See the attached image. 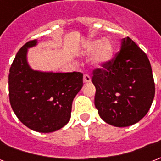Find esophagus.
Instances as JSON below:
<instances>
[{
	"label": "esophagus",
	"instance_id": "esophagus-1",
	"mask_svg": "<svg viewBox=\"0 0 161 161\" xmlns=\"http://www.w3.org/2000/svg\"><path fill=\"white\" fill-rule=\"evenodd\" d=\"M91 81V77L89 74H84V83H89Z\"/></svg>",
	"mask_w": 161,
	"mask_h": 161
}]
</instances>
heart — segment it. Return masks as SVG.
<instances>
[{
    "instance_id": "b5f03b06",
    "label": "heart",
    "mask_w": 161,
    "mask_h": 161,
    "mask_svg": "<svg viewBox=\"0 0 161 161\" xmlns=\"http://www.w3.org/2000/svg\"><path fill=\"white\" fill-rule=\"evenodd\" d=\"M86 53H94L93 61L97 64H102L111 58L113 48L111 44L108 40H103L102 42L100 40H94L90 44Z\"/></svg>"
}]
</instances>
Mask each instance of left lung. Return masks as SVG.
Returning <instances> with one entry per match:
<instances>
[{
    "label": "left lung",
    "instance_id": "8db88e82",
    "mask_svg": "<svg viewBox=\"0 0 161 161\" xmlns=\"http://www.w3.org/2000/svg\"><path fill=\"white\" fill-rule=\"evenodd\" d=\"M93 70L95 106L105 122L128 127L148 112L155 93L152 67L147 54L130 38L121 40L115 57Z\"/></svg>",
    "mask_w": 161,
    "mask_h": 161
}]
</instances>
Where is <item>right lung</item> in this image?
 <instances>
[{
	"instance_id": "1",
	"label": "right lung",
	"mask_w": 161,
	"mask_h": 161,
	"mask_svg": "<svg viewBox=\"0 0 161 161\" xmlns=\"http://www.w3.org/2000/svg\"><path fill=\"white\" fill-rule=\"evenodd\" d=\"M37 40L26 42L16 54L8 75L9 101L16 116L34 131L51 133L68 123L71 105L83 87L81 72L33 70L26 60L27 49Z\"/></svg>"
}]
</instances>
